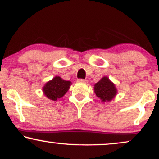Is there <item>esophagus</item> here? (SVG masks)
I'll return each instance as SVG.
<instances>
[{
  "label": "esophagus",
  "mask_w": 159,
  "mask_h": 159,
  "mask_svg": "<svg viewBox=\"0 0 159 159\" xmlns=\"http://www.w3.org/2000/svg\"><path fill=\"white\" fill-rule=\"evenodd\" d=\"M78 82H82V83H87V80H86V79H78Z\"/></svg>",
  "instance_id": "34e87169"
}]
</instances>
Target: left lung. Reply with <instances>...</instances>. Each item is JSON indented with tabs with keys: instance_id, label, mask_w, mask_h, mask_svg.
I'll return each instance as SVG.
<instances>
[{
	"instance_id": "8db88e82",
	"label": "left lung",
	"mask_w": 159,
	"mask_h": 159,
	"mask_svg": "<svg viewBox=\"0 0 159 159\" xmlns=\"http://www.w3.org/2000/svg\"><path fill=\"white\" fill-rule=\"evenodd\" d=\"M94 93L102 102H107L116 96L117 89L107 76L102 78L94 85Z\"/></svg>"
}]
</instances>
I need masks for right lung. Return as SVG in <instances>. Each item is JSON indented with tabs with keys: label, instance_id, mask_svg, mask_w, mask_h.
I'll use <instances>...</instances> for the list:
<instances>
[{
	"label": "right lung",
	"instance_id": "obj_1",
	"mask_svg": "<svg viewBox=\"0 0 159 159\" xmlns=\"http://www.w3.org/2000/svg\"><path fill=\"white\" fill-rule=\"evenodd\" d=\"M71 84L70 81H65L60 76H55L45 84L43 87V92L48 99L56 101L66 93Z\"/></svg>",
	"mask_w": 159,
	"mask_h": 159
}]
</instances>
